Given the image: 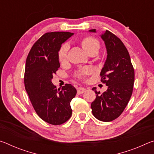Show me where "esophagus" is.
<instances>
[{
    "label": "esophagus",
    "instance_id": "34e87169",
    "mask_svg": "<svg viewBox=\"0 0 154 154\" xmlns=\"http://www.w3.org/2000/svg\"><path fill=\"white\" fill-rule=\"evenodd\" d=\"M77 94H82L84 93L85 91H86V89H85V88H84L79 87V88H77Z\"/></svg>",
    "mask_w": 154,
    "mask_h": 154
}]
</instances>
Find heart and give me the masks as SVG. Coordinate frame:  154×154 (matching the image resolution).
Instances as JSON below:
<instances>
[{"instance_id":"b5f03b06","label":"heart","mask_w":154,"mask_h":154,"mask_svg":"<svg viewBox=\"0 0 154 154\" xmlns=\"http://www.w3.org/2000/svg\"><path fill=\"white\" fill-rule=\"evenodd\" d=\"M82 45L83 49L88 53L90 51L96 50L98 51L100 48V43L97 38L94 37L92 36H88L85 37L82 41ZM69 49V45L68 43H64L61 45L58 52V60L60 62H64L67 58V52ZM92 72V69L90 67H84L83 69H79L75 73V77L79 79H83L86 77L87 75H90Z\"/></svg>"}]
</instances>
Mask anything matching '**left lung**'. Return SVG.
<instances>
[{
	"label": "left lung",
	"mask_w": 154,
	"mask_h": 154,
	"mask_svg": "<svg viewBox=\"0 0 154 154\" xmlns=\"http://www.w3.org/2000/svg\"><path fill=\"white\" fill-rule=\"evenodd\" d=\"M101 37L105 43L107 58L100 72V81L108 89L101 94L96 88H92L96 96L91 108L98 120L111 122L120 116L129 102L133 90L134 70L128 51L120 38L107 30Z\"/></svg>",
	"instance_id": "left-lung-1"
}]
</instances>
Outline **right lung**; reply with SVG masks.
Here are the masks:
<instances>
[{
  "label": "right lung",
  "instance_id": "1",
  "mask_svg": "<svg viewBox=\"0 0 154 154\" xmlns=\"http://www.w3.org/2000/svg\"><path fill=\"white\" fill-rule=\"evenodd\" d=\"M73 35L70 32H49L34 43L26 62L24 85L34 109L52 125H60L72 115L71 101L77 94L71 84L57 90L51 82L60 67L58 52L62 43Z\"/></svg>",
  "mask_w": 154,
  "mask_h": 154
}]
</instances>
